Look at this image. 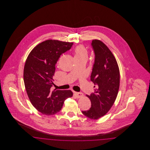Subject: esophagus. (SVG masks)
I'll return each mask as SVG.
<instances>
[{
  "label": "esophagus",
  "mask_w": 150,
  "mask_h": 150,
  "mask_svg": "<svg viewBox=\"0 0 150 150\" xmlns=\"http://www.w3.org/2000/svg\"><path fill=\"white\" fill-rule=\"evenodd\" d=\"M74 93L75 94V96L77 97V98H81L83 96V93H81V92H74Z\"/></svg>",
  "instance_id": "34e87169"
}]
</instances>
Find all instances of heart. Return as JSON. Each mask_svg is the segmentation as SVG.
I'll return each mask as SVG.
<instances>
[{"label": "heart", "mask_w": 150, "mask_h": 150, "mask_svg": "<svg viewBox=\"0 0 150 150\" xmlns=\"http://www.w3.org/2000/svg\"><path fill=\"white\" fill-rule=\"evenodd\" d=\"M75 59H87L88 56V52L85 47L83 45H79L74 50Z\"/></svg>", "instance_id": "obj_1"}]
</instances>
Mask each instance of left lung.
I'll use <instances>...</instances> for the list:
<instances>
[{"label":"left lung","instance_id":"left-lung-1","mask_svg":"<svg viewBox=\"0 0 150 150\" xmlns=\"http://www.w3.org/2000/svg\"><path fill=\"white\" fill-rule=\"evenodd\" d=\"M91 45L95 55L91 76L94 92L86 95L91 101V107L82 113L91 119L97 120L106 114L114 103L120 86V71L114 56L104 43L95 39Z\"/></svg>","mask_w":150,"mask_h":150}]
</instances>
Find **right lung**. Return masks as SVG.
<instances>
[{"instance_id": "1", "label": "right lung", "mask_w": 150, "mask_h": 150, "mask_svg": "<svg viewBox=\"0 0 150 150\" xmlns=\"http://www.w3.org/2000/svg\"><path fill=\"white\" fill-rule=\"evenodd\" d=\"M73 43L56 40L43 42L31 51L23 70V80L29 100L36 109L52 115L62 108L64 100L71 97L70 90L52 91L55 65L60 56L70 50Z\"/></svg>"}]
</instances>
